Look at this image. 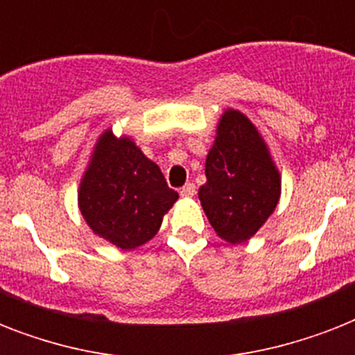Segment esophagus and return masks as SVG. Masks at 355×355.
I'll list each match as a JSON object with an SVG mask.
<instances>
[{
  "label": "esophagus",
  "mask_w": 355,
  "mask_h": 355,
  "mask_svg": "<svg viewBox=\"0 0 355 355\" xmlns=\"http://www.w3.org/2000/svg\"><path fill=\"white\" fill-rule=\"evenodd\" d=\"M180 195H182V197H193V195H195V184L188 182L186 186H182V188H180Z\"/></svg>",
  "instance_id": "34e87169"
}]
</instances>
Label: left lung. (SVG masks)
Returning a JSON list of instances; mask_svg holds the SVG:
<instances>
[{"mask_svg": "<svg viewBox=\"0 0 355 355\" xmlns=\"http://www.w3.org/2000/svg\"><path fill=\"white\" fill-rule=\"evenodd\" d=\"M206 184L199 199L208 221L228 243L258 232L280 199V173L250 119L227 110L206 156Z\"/></svg>", "mask_w": 355, "mask_h": 355, "instance_id": "left-lung-1", "label": "left lung"}]
</instances>
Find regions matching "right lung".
Here are the masks:
<instances>
[{
	"label": "right lung",
	"instance_id": "1",
	"mask_svg": "<svg viewBox=\"0 0 355 355\" xmlns=\"http://www.w3.org/2000/svg\"><path fill=\"white\" fill-rule=\"evenodd\" d=\"M177 199L132 139L101 134L79 188L80 214L97 236L123 250L139 247L155 237Z\"/></svg>",
	"mask_w": 355,
	"mask_h": 355
}]
</instances>
